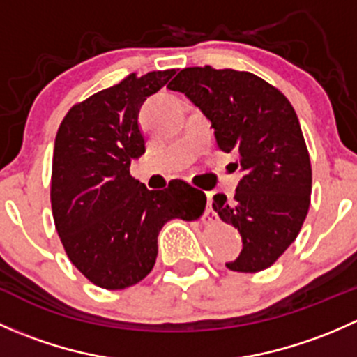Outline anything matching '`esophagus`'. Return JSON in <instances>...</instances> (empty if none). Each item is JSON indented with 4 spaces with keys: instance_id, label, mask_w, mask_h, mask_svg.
Segmentation results:
<instances>
[{
    "instance_id": "34e87169",
    "label": "esophagus",
    "mask_w": 357,
    "mask_h": 357,
    "mask_svg": "<svg viewBox=\"0 0 357 357\" xmlns=\"http://www.w3.org/2000/svg\"><path fill=\"white\" fill-rule=\"evenodd\" d=\"M211 204H212V202H211V195H208L207 197V215H212V218H214V212H212V208H211Z\"/></svg>"
}]
</instances>
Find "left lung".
Wrapping results in <instances>:
<instances>
[{"instance_id":"1","label":"left lung","mask_w":357,"mask_h":357,"mask_svg":"<svg viewBox=\"0 0 357 357\" xmlns=\"http://www.w3.org/2000/svg\"><path fill=\"white\" fill-rule=\"evenodd\" d=\"M167 88L199 107L222 152L238 155L235 165L243 178L235 197L218 193L212 202L243 242L226 268L238 273L269 268L297 238L311 202V160L294 107L264 79L233 68H183Z\"/></svg>"}]
</instances>
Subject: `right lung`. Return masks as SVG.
<instances>
[{"instance_id": "add662e5", "label": "right lung", "mask_w": 357, "mask_h": 357, "mask_svg": "<svg viewBox=\"0 0 357 357\" xmlns=\"http://www.w3.org/2000/svg\"><path fill=\"white\" fill-rule=\"evenodd\" d=\"M174 74H129L75 103L56 132L50 193L55 228L72 264L102 289L142 282L155 264L162 226L199 219L205 208L204 192L181 179L155 192L129 174L132 158L145 153L139 109Z\"/></svg>"}]
</instances>
